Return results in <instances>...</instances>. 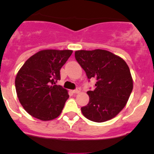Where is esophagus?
<instances>
[{"instance_id": "1", "label": "esophagus", "mask_w": 154, "mask_h": 154, "mask_svg": "<svg viewBox=\"0 0 154 154\" xmlns=\"http://www.w3.org/2000/svg\"><path fill=\"white\" fill-rule=\"evenodd\" d=\"M80 91H81L80 88H76V89H74V90H73L72 92H74V93H79V92Z\"/></svg>"}]
</instances>
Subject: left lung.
I'll return each instance as SVG.
<instances>
[{"instance_id":"8db88e82","label":"left lung","mask_w":154,"mask_h":154,"mask_svg":"<svg viewBox=\"0 0 154 154\" xmlns=\"http://www.w3.org/2000/svg\"><path fill=\"white\" fill-rule=\"evenodd\" d=\"M75 57L89 81L96 79L95 89L87 92L89 103L81 108L83 116L96 123L115 117L124 108L133 90L127 64L120 57L102 49L76 51Z\"/></svg>"}]
</instances>
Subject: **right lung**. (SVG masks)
<instances>
[{
  "mask_svg": "<svg viewBox=\"0 0 154 154\" xmlns=\"http://www.w3.org/2000/svg\"><path fill=\"white\" fill-rule=\"evenodd\" d=\"M71 50H43L30 57L17 72L15 88L19 101L28 113L47 121L60 115L69 96L57 85L60 70Z\"/></svg>",
  "mask_w": 154,
  "mask_h": 154,
  "instance_id": "add662e5",
  "label": "right lung"
}]
</instances>
